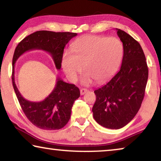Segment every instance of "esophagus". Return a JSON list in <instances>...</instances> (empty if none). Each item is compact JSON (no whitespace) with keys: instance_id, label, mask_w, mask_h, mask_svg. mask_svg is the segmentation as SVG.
<instances>
[{"instance_id":"34e87169","label":"esophagus","mask_w":161,"mask_h":161,"mask_svg":"<svg viewBox=\"0 0 161 161\" xmlns=\"http://www.w3.org/2000/svg\"><path fill=\"white\" fill-rule=\"evenodd\" d=\"M87 92H88V89L82 88V89H81V90H80V94H81V95H84V94H86Z\"/></svg>"}]
</instances>
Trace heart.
I'll return each instance as SVG.
<instances>
[{
	"label": "heart",
	"mask_w": 161,
	"mask_h": 161,
	"mask_svg": "<svg viewBox=\"0 0 161 161\" xmlns=\"http://www.w3.org/2000/svg\"><path fill=\"white\" fill-rule=\"evenodd\" d=\"M124 46L116 37L89 35L76 40L72 53L67 52L62 59V67L71 81H76L84 69L81 82L89 85L97 80L105 82L115 75L121 64Z\"/></svg>",
	"instance_id": "obj_1"
}]
</instances>
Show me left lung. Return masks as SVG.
Returning <instances> with one entry per match:
<instances>
[{
  "mask_svg": "<svg viewBox=\"0 0 161 161\" xmlns=\"http://www.w3.org/2000/svg\"><path fill=\"white\" fill-rule=\"evenodd\" d=\"M124 46L121 67L105 85L94 91L92 108L98 124L107 129H119L138 113L142 103L148 77V68L142 47L130 35L116 29Z\"/></svg>",
  "mask_w": 161,
  "mask_h": 161,
  "instance_id": "1",
  "label": "left lung"
}]
</instances>
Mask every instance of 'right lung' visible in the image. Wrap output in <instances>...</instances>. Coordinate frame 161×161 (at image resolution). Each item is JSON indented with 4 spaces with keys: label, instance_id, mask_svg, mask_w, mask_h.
Returning a JSON list of instances; mask_svg holds the SVG:
<instances>
[{
    "label": "right lung",
    "instance_id": "obj_1",
    "mask_svg": "<svg viewBox=\"0 0 161 161\" xmlns=\"http://www.w3.org/2000/svg\"><path fill=\"white\" fill-rule=\"evenodd\" d=\"M77 33L40 31L31 34L19 42L13 58L12 82L24 114L35 126L44 130H58L69 121L75 101L80 96L75 84L66 83L58 77L51 94L42 102H32L20 94L15 83V64L19 57L32 50H42L50 54L57 69H60L64 48Z\"/></svg>",
    "mask_w": 161,
    "mask_h": 161
}]
</instances>
